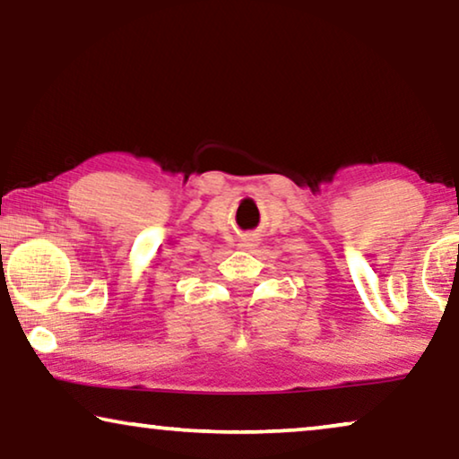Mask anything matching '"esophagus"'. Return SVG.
<instances>
[{"mask_svg":"<svg viewBox=\"0 0 459 459\" xmlns=\"http://www.w3.org/2000/svg\"><path fill=\"white\" fill-rule=\"evenodd\" d=\"M251 241H254V237H247V243H251Z\"/></svg>","mask_w":459,"mask_h":459,"instance_id":"esophagus-1","label":"esophagus"}]
</instances>
